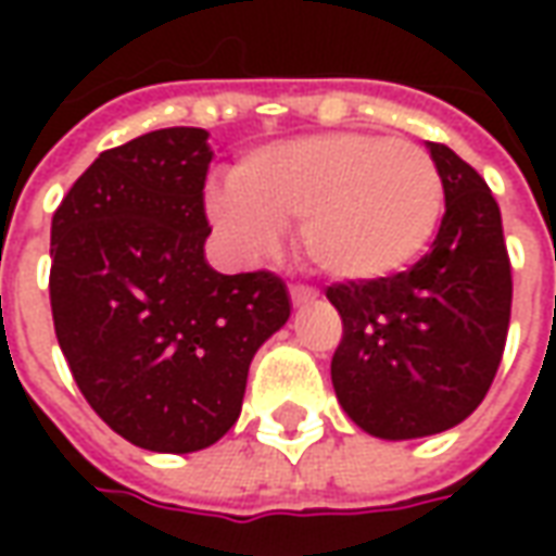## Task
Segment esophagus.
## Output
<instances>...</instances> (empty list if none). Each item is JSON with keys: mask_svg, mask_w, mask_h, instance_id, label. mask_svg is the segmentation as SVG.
Instances as JSON below:
<instances>
[{"mask_svg": "<svg viewBox=\"0 0 556 556\" xmlns=\"http://www.w3.org/2000/svg\"><path fill=\"white\" fill-rule=\"evenodd\" d=\"M289 294H291V303H294V306H303V303L315 301V291L306 289V286H291Z\"/></svg>", "mask_w": 556, "mask_h": 556, "instance_id": "esophagus-1", "label": "esophagus"}]
</instances>
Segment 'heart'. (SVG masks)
Returning a JSON list of instances; mask_svg holds the SVG:
<instances>
[{"instance_id": "b5f03b06", "label": "heart", "mask_w": 556, "mask_h": 556, "mask_svg": "<svg viewBox=\"0 0 556 556\" xmlns=\"http://www.w3.org/2000/svg\"><path fill=\"white\" fill-rule=\"evenodd\" d=\"M231 250L262 258L298 223L306 262L339 282H375L414 265L438 231L443 181L410 142L372 134H315L250 151L235 187L207 193Z\"/></svg>"}]
</instances>
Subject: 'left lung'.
Returning a JSON list of instances; mask_svg holds the SVG:
<instances>
[{"instance_id":"8db88e82","label":"left lung","mask_w":556,"mask_h":556,"mask_svg":"<svg viewBox=\"0 0 556 556\" xmlns=\"http://www.w3.org/2000/svg\"><path fill=\"white\" fill-rule=\"evenodd\" d=\"M446 214L431 253L396 277L339 282L342 315L330 378L354 426L381 441H414L479 408L501 366L513 270L501 207L453 148L429 142Z\"/></svg>"}]
</instances>
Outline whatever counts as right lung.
Wrapping results in <instances>:
<instances>
[{
	"mask_svg": "<svg viewBox=\"0 0 556 556\" xmlns=\"http://www.w3.org/2000/svg\"><path fill=\"white\" fill-rule=\"evenodd\" d=\"M202 127L103 151L50 229V306L79 393L125 441L195 453L238 422L255 351L289 321L282 279L207 265Z\"/></svg>",
	"mask_w": 556,
	"mask_h": 556,
	"instance_id": "1",
	"label": "right lung"
}]
</instances>
